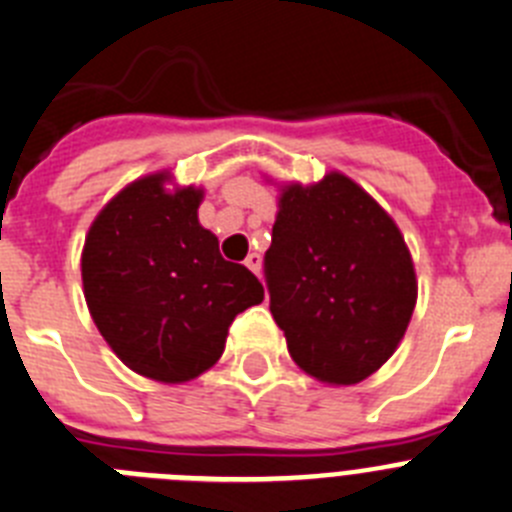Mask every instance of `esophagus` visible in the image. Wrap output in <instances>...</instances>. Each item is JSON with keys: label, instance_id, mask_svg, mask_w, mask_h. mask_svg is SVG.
<instances>
[{"label": "esophagus", "instance_id": "34e87169", "mask_svg": "<svg viewBox=\"0 0 512 512\" xmlns=\"http://www.w3.org/2000/svg\"><path fill=\"white\" fill-rule=\"evenodd\" d=\"M246 266L253 271V274L259 276L261 274V256H259V253H248V256H246Z\"/></svg>", "mask_w": 512, "mask_h": 512}]
</instances>
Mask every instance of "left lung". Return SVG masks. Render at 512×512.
<instances>
[{"instance_id": "obj_1", "label": "left lung", "mask_w": 512, "mask_h": 512, "mask_svg": "<svg viewBox=\"0 0 512 512\" xmlns=\"http://www.w3.org/2000/svg\"><path fill=\"white\" fill-rule=\"evenodd\" d=\"M264 279L294 363L335 386L360 383L391 358L416 304L401 231L340 172L284 190Z\"/></svg>"}]
</instances>
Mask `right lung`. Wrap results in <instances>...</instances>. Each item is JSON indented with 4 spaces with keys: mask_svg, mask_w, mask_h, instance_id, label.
<instances>
[{
    "mask_svg": "<svg viewBox=\"0 0 512 512\" xmlns=\"http://www.w3.org/2000/svg\"><path fill=\"white\" fill-rule=\"evenodd\" d=\"M162 182H131L98 213L83 248V289L93 322L131 370L182 383L223 355L231 322L264 299V287L225 261L198 223L203 192H167Z\"/></svg>",
    "mask_w": 512,
    "mask_h": 512,
    "instance_id": "obj_1",
    "label": "right lung"
}]
</instances>
